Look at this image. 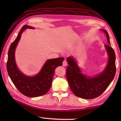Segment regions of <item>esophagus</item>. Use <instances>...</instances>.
<instances>
[{
  "instance_id": "34e87169",
  "label": "esophagus",
  "mask_w": 121,
  "mask_h": 121,
  "mask_svg": "<svg viewBox=\"0 0 121 121\" xmlns=\"http://www.w3.org/2000/svg\"><path fill=\"white\" fill-rule=\"evenodd\" d=\"M62 65H63V66H66V65H67V62L66 60L63 61V62L62 63Z\"/></svg>"
}]
</instances>
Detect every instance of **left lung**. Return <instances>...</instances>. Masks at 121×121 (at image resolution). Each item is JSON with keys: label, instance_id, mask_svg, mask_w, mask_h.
<instances>
[{"label": "left lung", "instance_id": "obj_1", "mask_svg": "<svg viewBox=\"0 0 121 121\" xmlns=\"http://www.w3.org/2000/svg\"><path fill=\"white\" fill-rule=\"evenodd\" d=\"M101 30L105 34L109 45H105L108 61L101 73L93 77L83 74L73 57L67 58L69 65L66 69V76L69 86L76 96L83 99H91L99 97L108 87L115 75V53L110 46L107 31Z\"/></svg>", "mask_w": 121, "mask_h": 121}]
</instances>
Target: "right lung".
Here are the masks:
<instances>
[{
	"instance_id": "obj_1",
	"label": "right lung",
	"mask_w": 121,
	"mask_h": 121,
	"mask_svg": "<svg viewBox=\"0 0 121 121\" xmlns=\"http://www.w3.org/2000/svg\"><path fill=\"white\" fill-rule=\"evenodd\" d=\"M34 28L28 25H24L21 28L9 47L7 62V73L12 82L20 92L29 97H39L48 92L52 84L55 69L58 66H62L65 59L63 58L48 59L39 72L34 76H28L19 70L15 62V48L24 30Z\"/></svg>"
}]
</instances>
